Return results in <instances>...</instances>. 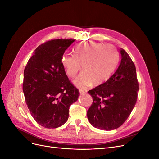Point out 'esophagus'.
Wrapping results in <instances>:
<instances>
[{
	"mask_svg": "<svg viewBox=\"0 0 159 159\" xmlns=\"http://www.w3.org/2000/svg\"><path fill=\"white\" fill-rule=\"evenodd\" d=\"M80 94H85L87 93V91L84 90V89H80Z\"/></svg>",
	"mask_w": 159,
	"mask_h": 159,
	"instance_id": "esophagus-1",
	"label": "esophagus"
}]
</instances>
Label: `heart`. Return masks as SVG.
Here are the masks:
<instances>
[{
	"instance_id": "heart-1",
	"label": "heart",
	"mask_w": 159,
	"mask_h": 159,
	"mask_svg": "<svg viewBox=\"0 0 159 159\" xmlns=\"http://www.w3.org/2000/svg\"><path fill=\"white\" fill-rule=\"evenodd\" d=\"M119 61V53L110 44L94 42H84L74 48V55L64 54L61 63L67 75L75 77L82 67L84 71L74 82L80 88H85L94 82L101 85L111 76Z\"/></svg>"
}]
</instances>
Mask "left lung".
Masks as SVG:
<instances>
[{
  "instance_id": "obj_1",
  "label": "left lung",
  "mask_w": 159,
  "mask_h": 159,
  "mask_svg": "<svg viewBox=\"0 0 159 159\" xmlns=\"http://www.w3.org/2000/svg\"><path fill=\"white\" fill-rule=\"evenodd\" d=\"M120 52L121 61L115 74L88 91L93 98L88 110L89 121L95 128L105 131L121 126L137 103L139 82L135 66L123 48Z\"/></svg>"
}]
</instances>
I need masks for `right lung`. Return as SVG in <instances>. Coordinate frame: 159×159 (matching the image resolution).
Instances as JSON below:
<instances>
[{
	"mask_svg": "<svg viewBox=\"0 0 159 159\" xmlns=\"http://www.w3.org/2000/svg\"><path fill=\"white\" fill-rule=\"evenodd\" d=\"M74 41L54 39L43 43L24 71L23 92L28 108L35 121L45 128L64 125L69 117L70 106L80 95L61 63V56Z\"/></svg>",
	"mask_w": 159,
	"mask_h": 159,
	"instance_id": "right-lung-1",
	"label": "right lung"
}]
</instances>
